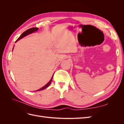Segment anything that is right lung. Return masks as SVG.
Here are the masks:
<instances>
[{"instance_id": "obj_1", "label": "right lung", "mask_w": 124, "mask_h": 124, "mask_svg": "<svg viewBox=\"0 0 124 124\" xmlns=\"http://www.w3.org/2000/svg\"><path fill=\"white\" fill-rule=\"evenodd\" d=\"M38 28H37V27H33V28H31L27 29V31H24L23 33H22V34L20 36V37H19V38H18L16 40V41H17L18 40H20L21 39L23 38V37H24L25 36H27V35L30 34V33H32V32H34L35 31H37V30H38ZM53 77H52V78H51V80L50 81V82H48V83L47 84H46L44 86H43V87H42V88L39 89H38V90H37V91H42V90H43V89H44L48 87V86L50 85V84L51 83L52 78H53Z\"/></svg>"}]
</instances>
